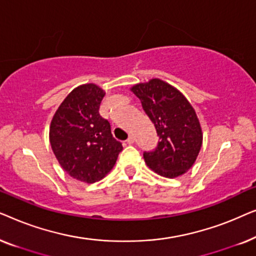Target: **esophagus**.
Listing matches in <instances>:
<instances>
[{"mask_svg": "<svg viewBox=\"0 0 256 256\" xmlns=\"http://www.w3.org/2000/svg\"><path fill=\"white\" fill-rule=\"evenodd\" d=\"M126 142H127L128 144H132V143L135 142V138H134V136H132V135H130V136H129V138H127V141H126Z\"/></svg>", "mask_w": 256, "mask_h": 256, "instance_id": "34e87169", "label": "esophagus"}]
</instances>
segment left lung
<instances>
[{"label": "left lung", "instance_id": "8db88e82", "mask_svg": "<svg viewBox=\"0 0 256 256\" xmlns=\"http://www.w3.org/2000/svg\"><path fill=\"white\" fill-rule=\"evenodd\" d=\"M155 126L158 143L144 152L146 163L160 176L174 178L194 166L202 148V135L198 118L180 90L160 79L132 88Z\"/></svg>", "mask_w": 256, "mask_h": 256}]
</instances>
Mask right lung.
I'll return each instance as SVG.
<instances>
[{
  "label": "right lung",
  "mask_w": 256,
  "mask_h": 256,
  "mask_svg": "<svg viewBox=\"0 0 256 256\" xmlns=\"http://www.w3.org/2000/svg\"><path fill=\"white\" fill-rule=\"evenodd\" d=\"M104 92L94 84L76 87L52 118L50 143L70 176L96 183L113 169L122 143L112 135L110 121L99 110Z\"/></svg>",
  "instance_id": "obj_1"
}]
</instances>
